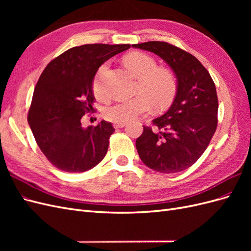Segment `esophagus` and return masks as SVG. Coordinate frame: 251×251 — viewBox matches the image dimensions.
Masks as SVG:
<instances>
[{
    "label": "esophagus",
    "instance_id": "esophagus-1",
    "mask_svg": "<svg viewBox=\"0 0 251 251\" xmlns=\"http://www.w3.org/2000/svg\"><path fill=\"white\" fill-rule=\"evenodd\" d=\"M126 126V123H120V124H114V127L115 128H120V127H124Z\"/></svg>",
    "mask_w": 251,
    "mask_h": 251
}]
</instances>
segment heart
Here are the masks:
<instances>
[{"label":"heart","mask_w":251,"mask_h":251,"mask_svg":"<svg viewBox=\"0 0 251 251\" xmlns=\"http://www.w3.org/2000/svg\"><path fill=\"white\" fill-rule=\"evenodd\" d=\"M126 69L138 79L132 100L119 101L103 111L104 118L114 124L128 123L143 115L151 109L160 111L166 109L177 93V79L173 71L166 68H158L156 60L141 52H133L125 56ZM108 69V63L102 64L95 74L92 89L98 100H109L110 93L103 82V74Z\"/></svg>","instance_id":"b5f03b06"}]
</instances>
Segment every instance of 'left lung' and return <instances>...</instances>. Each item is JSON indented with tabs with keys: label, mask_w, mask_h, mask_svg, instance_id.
Here are the masks:
<instances>
[{
	"label": "left lung",
	"mask_w": 251,
	"mask_h": 251,
	"mask_svg": "<svg viewBox=\"0 0 251 251\" xmlns=\"http://www.w3.org/2000/svg\"><path fill=\"white\" fill-rule=\"evenodd\" d=\"M161 57L177 78V93L168 112L143 126L136 140L142 162L153 171L173 174L192 166L208 147L218 124V96L208 71L191 53L165 42L132 45Z\"/></svg>",
	"instance_id": "8db88e82"
}]
</instances>
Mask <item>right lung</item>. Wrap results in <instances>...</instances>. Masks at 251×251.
Wrapping results in <instances>:
<instances>
[{
  "label": "right lung",
  "instance_id": "1",
  "mask_svg": "<svg viewBox=\"0 0 251 251\" xmlns=\"http://www.w3.org/2000/svg\"><path fill=\"white\" fill-rule=\"evenodd\" d=\"M131 45L88 44L73 47L45 68L37 81L28 113V124L37 146L60 171L82 173L104 158L111 123L101 120L83 127L81 118L93 112L92 83L105 60Z\"/></svg>",
  "mask_w": 251,
  "mask_h": 251
}]
</instances>
